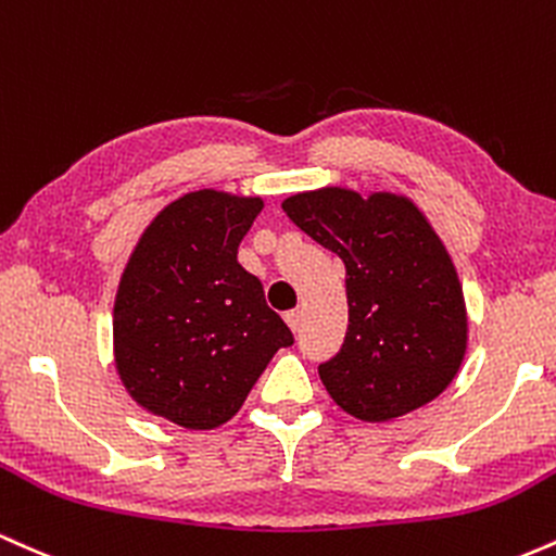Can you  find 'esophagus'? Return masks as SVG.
Returning a JSON list of instances; mask_svg holds the SVG:
<instances>
[{
  "label": "esophagus",
  "instance_id": "esophagus-1",
  "mask_svg": "<svg viewBox=\"0 0 556 556\" xmlns=\"http://www.w3.org/2000/svg\"><path fill=\"white\" fill-rule=\"evenodd\" d=\"M286 323H289V328L294 330H299V326H302V312L299 309H291V312H286Z\"/></svg>",
  "mask_w": 556,
  "mask_h": 556
}]
</instances>
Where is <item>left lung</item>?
Here are the masks:
<instances>
[{"label":"left lung","mask_w":556,"mask_h":556,"mask_svg":"<svg viewBox=\"0 0 556 556\" xmlns=\"http://www.w3.org/2000/svg\"><path fill=\"white\" fill-rule=\"evenodd\" d=\"M283 210L346 265L349 328L320 365L344 413L389 422L433 402L467 352L457 267L420 207L404 194L326 186L283 199Z\"/></svg>","instance_id":"1"}]
</instances>
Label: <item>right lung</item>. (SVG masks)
Masks as SVG:
<instances>
[{"label":"right lung","mask_w":556,"mask_h":556,"mask_svg":"<svg viewBox=\"0 0 556 556\" xmlns=\"http://www.w3.org/2000/svg\"><path fill=\"white\" fill-rule=\"evenodd\" d=\"M265 202L199 189L143 228L112 309L115 367L128 396L180 428L210 430L247 402L289 326L239 265L241 239Z\"/></svg>","instance_id":"right-lung-1"}]
</instances>
